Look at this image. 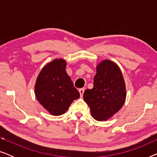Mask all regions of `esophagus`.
Instances as JSON below:
<instances>
[{
    "mask_svg": "<svg viewBox=\"0 0 157 157\" xmlns=\"http://www.w3.org/2000/svg\"><path fill=\"white\" fill-rule=\"evenodd\" d=\"M84 91H85L84 88H82V89H80L78 90V91H79V93H80V95L81 97L83 96V92H84Z\"/></svg>",
    "mask_w": 157,
    "mask_h": 157,
    "instance_id": "34e87169",
    "label": "esophagus"
}]
</instances>
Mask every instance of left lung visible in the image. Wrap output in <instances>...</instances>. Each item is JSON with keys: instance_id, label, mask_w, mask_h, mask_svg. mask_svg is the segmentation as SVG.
Returning <instances> with one entry per match:
<instances>
[{"instance_id": "8db88e82", "label": "left lung", "mask_w": 157, "mask_h": 157, "mask_svg": "<svg viewBox=\"0 0 157 157\" xmlns=\"http://www.w3.org/2000/svg\"><path fill=\"white\" fill-rule=\"evenodd\" d=\"M126 97V84L119 66L104 60L96 66L94 87L83 93V99L97 121H106L124 106Z\"/></svg>"}]
</instances>
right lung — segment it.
<instances>
[{
  "mask_svg": "<svg viewBox=\"0 0 157 157\" xmlns=\"http://www.w3.org/2000/svg\"><path fill=\"white\" fill-rule=\"evenodd\" d=\"M66 68L65 60L56 59L42 68L36 78V98L53 116L63 114L71 103L80 97Z\"/></svg>",
  "mask_w": 157,
  "mask_h": 157,
  "instance_id": "right-lung-1",
  "label": "right lung"
}]
</instances>
